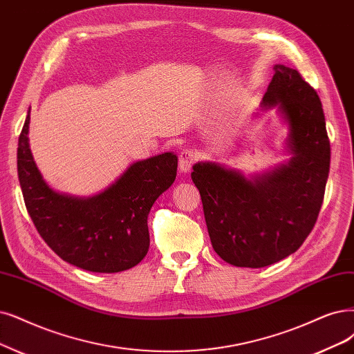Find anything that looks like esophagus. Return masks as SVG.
I'll return each instance as SVG.
<instances>
[{"instance_id":"34e87169","label":"esophagus","mask_w":354,"mask_h":354,"mask_svg":"<svg viewBox=\"0 0 354 354\" xmlns=\"http://www.w3.org/2000/svg\"><path fill=\"white\" fill-rule=\"evenodd\" d=\"M198 160V154L194 150H184L179 154V170L182 174H188L192 165Z\"/></svg>"}]
</instances>
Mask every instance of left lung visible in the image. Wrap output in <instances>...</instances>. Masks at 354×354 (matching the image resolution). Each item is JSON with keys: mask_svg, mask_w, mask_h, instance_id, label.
<instances>
[{"mask_svg": "<svg viewBox=\"0 0 354 354\" xmlns=\"http://www.w3.org/2000/svg\"><path fill=\"white\" fill-rule=\"evenodd\" d=\"M274 71L261 108L277 106L289 125L292 159L251 179L218 163L192 166L212 245L236 267H267L299 250L315 226L330 172V140L315 88L297 70L277 64Z\"/></svg>", "mask_w": 354, "mask_h": 354, "instance_id": "1", "label": "left lung"}]
</instances>
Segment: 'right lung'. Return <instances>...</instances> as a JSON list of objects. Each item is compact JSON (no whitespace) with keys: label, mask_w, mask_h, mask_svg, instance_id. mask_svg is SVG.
<instances>
[{"label":"right lung","mask_w":354,"mask_h":354,"mask_svg":"<svg viewBox=\"0 0 354 354\" xmlns=\"http://www.w3.org/2000/svg\"><path fill=\"white\" fill-rule=\"evenodd\" d=\"M30 109L19 137L17 172L28 213L59 258L91 272H120L147 255V217L174 184L178 157L163 153L131 165L111 187L88 198L52 189L29 146Z\"/></svg>","instance_id":"right-lung-1"}]
</instances>
